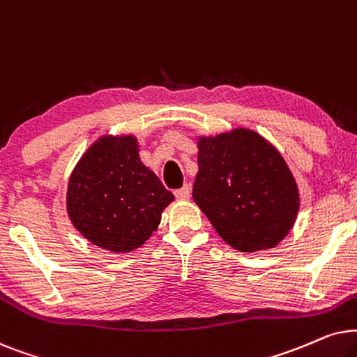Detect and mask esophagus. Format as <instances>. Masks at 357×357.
<instances>
[{"mask_svg": "<svg viewBox=\"0 0 357 357\" xmlns=\"http://www.w3.org/2000/svg\"><path fill=\"white\" fill-rule=\"evenodd\" d=\"M174 196L178 197L179 201H186V199H189V196H191V188L186 184V186H183L181 189H176Z\"/></svg>", "mask_w": 357, "mask_h": 357, "instance_id": "esophagus-1", "label": "esophagus"}]
</instances>
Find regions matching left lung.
Returning <instances> with one entry per match:
<instances>
[{"mask_svg":"<svg viewBox=\"0 0 357 357\" xmlns=\"http://www.w3.org/2000/svg\"><path fill=\"white\" fill-rule=\"evenodd\" d=\"M197 150L192 197L222 240L241 253H256L286 238L301 194L275 146L240 127L197 137Z\"/></svg>","mask_w":357,"mask_h":357,"instance_id":"obj_1","label":"left lung"}]
</instances>
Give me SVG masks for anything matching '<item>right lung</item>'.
<instances>
[{"mask_svg": "<svg viewBox=\"0 0 357 357\" xmlns=\"http://www.w3.org/2000/svg\"><path fill=\"white\" fill-rule=\"evenodd\" d=\"M134 135H104L71 171L66 213L88 241L112 253H130L156 231L174 196L142 163Z\"/></svg>", "mask_w": 357, "mask_h": 357, "instance_id": "obj_1", "label": "right lung"}]
</instances>
